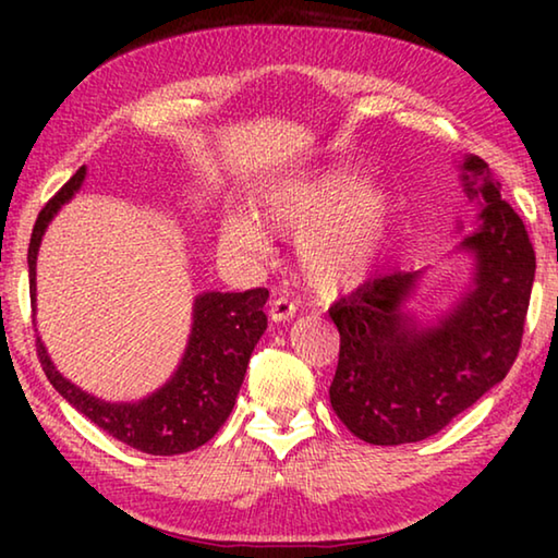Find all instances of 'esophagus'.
<instances>
[{"label": "esophagus", "mask_w": 558, "mask_h": 558, "mask_svg": "<svg viewBox=\"0 0 558 558\" xmlns=\"http://www.w3.org/2000/svg\"><path fill=\"white\" fill-rule=\"evenodd\" d=\"M268 315L272 323H286V319H290L292 315H295V302H292L290 298L286 295H278L270 300V310Z\"/></svg>", "instance_id": "esophagus-1"}]
</instances>
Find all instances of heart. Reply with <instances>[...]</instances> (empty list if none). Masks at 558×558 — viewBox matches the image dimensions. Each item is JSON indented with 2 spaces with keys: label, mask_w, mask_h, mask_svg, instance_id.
<instances>
[{
  "label": "heart",
  "mask_w": 558,
  "mask_h": 558,
  "mask_svg": "<svg viewBox=\"0 0 558 558\" xmlns=\"http://www.w3.org/2000/svg\"><path fill=\"white\" fill-rule=\"evenodd\" d=\"M258 219L278 233H298L295 251L317 290L337 292L369 278L391 223V196L381 184L362 182L354 169L325 167L272 184L258 204ZM229 248L266 253L268 233L251 216L231 214L221 223Z\"/></svg>",
  "instance_id": "b5f03b06"
}]
</instances>
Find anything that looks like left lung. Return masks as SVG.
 <instances>
[{"instance_id": "1", "label": "left lung", "mask_w": 558, "mask_h": 558, "mask_svg": "<svg viewBox=\"0 0 558 558\" xmlns=\"http://www.w3.org/2000/svg\"><path fill=\"white\" fill-rule=\"evenodd\" d=\"M462 186L483 199L460 248L475 256L472 290L436 327L413 323L409 302L423 270L364 282L329 307L339 362L329 401L339 421L372 446L436 436L512 369L522 347L536 256L485 159L465 157Z\"/></svg>"}]
</instances>
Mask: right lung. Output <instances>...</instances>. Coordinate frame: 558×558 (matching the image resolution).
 I'll return each mask as SVG.
<instances>
[{"label":"right lung","mask_w":558,"mask_h":558,"mask_svg":"<svg viewBox=\"0 0 558 558\" xmlns=\"http://www.w3.org/2000/svg\"><path fill=\"white\" fill-rule=\"evenodd\" d=\"M83 179H86V167H81L46 202L34 223L29 243L32 300H36V256L46 226L78 192ZM266 300V288L202 292L194 300V325L182 364L162 389L137 403H108L81 391L59 374L39 337H36V354L53 389L108 436L149 456H179L209 442L229 418L253 347L268 327V317L263 313Z\"/></svg>","instance_id":"right-lung-1"}]
</instances>
